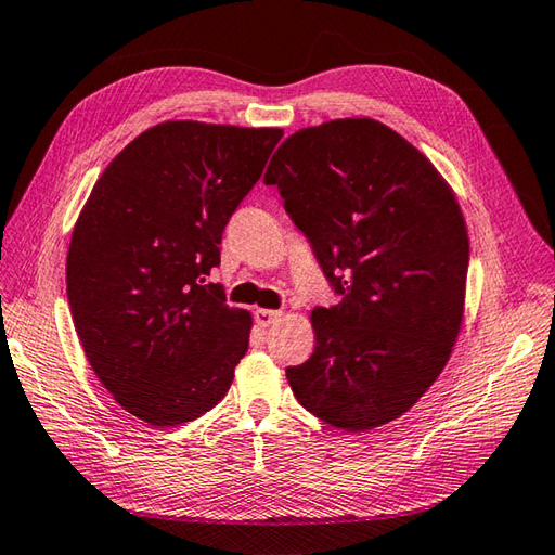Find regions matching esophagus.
Listing matches in <instances>:
<instances>
[{
    "label": "esophagus",
    "instance_id": "1",
    "mask_svg": "<svg viewBox=\"0 0 555 555\" xmlns=\"http://www.w3.org/2000/svg\"><path fill=\"white\" fill-rule=\"evenodd\" d=\"M279 317H281V312H276V309H255V321H257V326H262V328L272 326Z\"/></svg>",
    "mask_w": 555,
    "mask_h": 555
}]
</instances>
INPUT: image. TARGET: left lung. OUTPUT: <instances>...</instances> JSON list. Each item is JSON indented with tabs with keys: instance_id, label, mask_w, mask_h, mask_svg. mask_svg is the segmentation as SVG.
Wrapping results in <instances>:
<instances>
[{
	"instance_id": "1",
	"label": "left lung",
	"mask_w": 555,
	"mask_h": 555,
	"mask_svg": "<svg viewBox=\"0 0 555 555\" xmlns=\"http://www.w3.org/2000/svg\"><path fill=\"white\" fill-rule=\"evenodd\" d=\"M264 184L340 295L314 307V352L286 369L295 399L347 433L399 418L442 373L463 321L470 248L454 191L371 118L291 134Z\"/></svg>"
}]
</instances>
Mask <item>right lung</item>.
Instances as JSON below:
<instances>
[{
    "label": "right lung",
    "instance_id": "right-lung-1",
    "mask_svg": "<svg viewBox=\"0 0 555 555\" xmlns=\"http://www.w3.org/2000/svg\"><path fill=\"white\" fill-rule=\"evenodd\" d=\"M281 137L279 127L160 122L94 184L68 248V305L92 371L127 414L179 425L227 395L253 319L208 276Z\"/></svg>",
    "mask_w": 555,
    "mask_h": 555
}]
</instances>
